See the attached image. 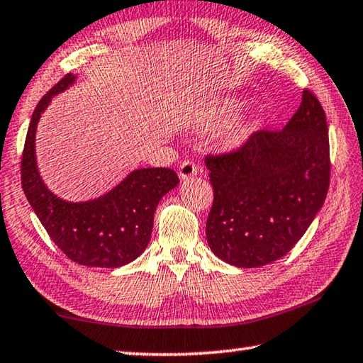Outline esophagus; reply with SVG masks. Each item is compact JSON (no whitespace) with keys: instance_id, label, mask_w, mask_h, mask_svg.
Masks as SVG:
<instances>
[{"instance_id":"esophagus-1","label":"esophagus","mask_w":363,"mask_h":363,"mask_svg":"<svg viewBox=\"0 0 363 363\" xmlns=\"http://www.w3.org/2000/svg\"><path fill=\"white\" fill-rule=\"evenodd\" d=\"M199 171H200V168L196 167L194 162H190V160H184V162L179 164L177 173H179V177L182 181H186V179H189V177L199 174Z\"/></svg>"}]
</instances>
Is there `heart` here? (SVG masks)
<instances>
[{
	"label": "heart",
	"mask_w": 363,
	"mask_h": 363,
	"mask_svg": "<svg viewBox=\"0 0 363 363\" xmlns=\"http://www.w3.org/2000/svg\"><path fill=\"white\" fill-rule=\"evenodd\" d=\"M243 107V104L240 101L235 99H229V101H223L216 104V106L210 107L205 110L203 113V123L206 126H218L220 123H225L227 120H230L235 116L238 112H240ZM248 130L245 126H238L235 130H232L229 134V139L227 143L230 145H240L245 139H247Z\"/></svg>",
	"instance_id": "b5f03b06"
}]
</instances>
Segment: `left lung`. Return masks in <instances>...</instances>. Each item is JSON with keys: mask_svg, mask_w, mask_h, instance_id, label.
Instances as JSON below:
<instances>
[{"mask_svg": "<svg viewBox=\"0 0 363 363\" xmlns=\"http://www.w3.org/2000/svg\"><path fill=\"white\" fill-rule=\"evenodd\" d=\"M213 186L206 240L237 267L285 256L314 220L330 186L328 125L311 89L284 130L255 133L237 149L205 157Z\"/></svg>", "mask_w": 363, "mask_h": 363, "instance_id": "8db88e82", "label": "left lung"}]
</instances>
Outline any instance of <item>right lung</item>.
<instances>
[{"label":"right lung","instance_id":"right-lung-1","mask_svg":"<svg viewBox=\"0 0 363 363\" xmlns=\"http://www.w3.org/2000/svg\"><path fill=\"white\" fill-rule=\"evenodd\" d=\"M73 79L65 75L35 108L21 160L22 189L48 235L69 259L88 267H120L147 248L158 201L179 177L169 168L136 169L108 194L84 203H69L49 192L36 169L35 131L51 97Z\"/></svg>","mask_w":363,"mask_h":363}]
</instances>
